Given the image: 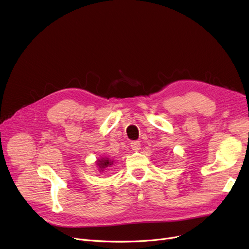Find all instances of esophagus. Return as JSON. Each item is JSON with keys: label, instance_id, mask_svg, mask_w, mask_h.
<instances>
[{"label": "esophagus", "instance_id": "1", "mask_svg": "<svg viewBox=\"0 0 249 249\" xmlns=\"http://www.w3.org/2000/svg\"><path fill=\"white\" fill-rule=\"evenodd\" d=\"M131 147L134 151H139L141 149V144L139 141H133L131 142Z\"/></svg>", "mask_w": 249, "mask_h": 249}]
</instances>
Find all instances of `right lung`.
Instances as JSON below:
<instances>
[{"mask_svg": "<svg viewBox=\"0 0 249 249\" xmlns=\"http://www.w3.org/2000/svg\"><path fill=\"white\" fill-rule=\"evenodd\" d=\"M98 166L101 168V169H104L105 167H108L110 166V165H112V161H110L108 158H103L101 160H98Z\"/></svg>", "mask_w": 249, "mask_h": 249, "instance_id": "right-lung-1", "label": "right lung"}]
</instances>
